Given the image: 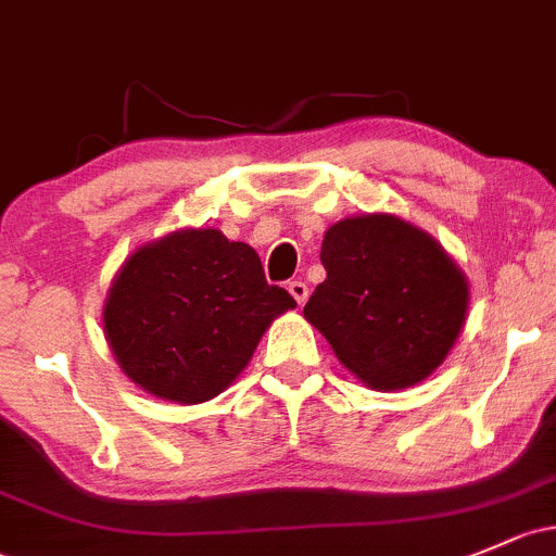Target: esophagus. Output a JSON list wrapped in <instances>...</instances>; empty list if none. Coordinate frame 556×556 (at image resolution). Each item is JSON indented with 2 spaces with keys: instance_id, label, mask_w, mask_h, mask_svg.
Masks as SVG:
<instances>
[{
  "instance_id": "obj_1",
  "label": "esophagus",
  "mask_w": 556,
  "mask_h": 556,
  "mask_svg": "<svg viewBox=\"0 0 556 556\" xmlns=\"http://www.w3.org/2000/svg\"><path fill=\"white\" fill-rule=\"evenodd\" d=\"M288 290H290V295L295 298L298 306H303V303H306V298H308V285H306V282H301V279H295V282L288 285Z\"/></svg>"
}]
</instances>
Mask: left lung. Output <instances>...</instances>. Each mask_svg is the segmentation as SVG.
<instances>
[{
  "label": "left lung",
  "instance_id": "left-lung-1",
  "mask_svg": "<svg viewBox=\"0 0 556 556\" xmlns=\"http://www.w3.org/2000/svg\"><path fill=\"white\" fill-rule=\"evenodd\" d=\"M325 282L303 317L343 367L378 391L429 378L469 308V282L434 237L389 213L343 218L325 231Z\"/></svg>",
  "mask_w": 556,
  "mask_h": 556
}]
</instances>
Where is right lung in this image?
Instances as JSON below:
<instances>
[{
  "label": "right lung",
  "mask_w": 556,
  "mask_h": 556,
  "mask_svg": "<svg viewBox=\"0 0 556 556\" xmlns=\"http://www.w3.org/2000/svg\"><path fill=\"white\" fill-rule=\"evenodd\" d=\"M293 295L268 285L258 253L218 229H180L122 263L103 303V332L132 383L200 405L237 381Z\"/></svg>",
  "instance_id": "right-lung-1"
}]
</instances>
